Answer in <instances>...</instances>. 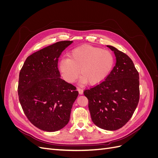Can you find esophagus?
I'll use <instances>...</instances> for the list:
<instances>
[{
	"mask_svg": "<svg viewBox=\"0 0 158 158\" xmlns=\"http://www.w3.org/2000/svg\"><path fill=\"white\" fill-rule=\"evenodd\" d=\"M77 90L78 91V92H79V94H80V95H82V94H83V89H82V88H77Z\"/></svg>",
	"mask_w": 158,
	"mask_h": 158,
	"instance_id": "esophagus-1",
	"label": "esophagus"
}]
</instances>
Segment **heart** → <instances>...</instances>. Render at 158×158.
Segmentation results:
<instances>
[{"label":"heart","mask_w":158,"mask_h":158,"mask_svg":"<svg viewBox=\"0 0 158 158\" xmlns=\"http://www.w3.org/2000/svg\"><path fill=\"white\" fill-rule=\"evenodd\" d=\"M114 63V56L109 51L82 45L72 51L70 58L62 59L59 69L66 82H74L80 73L83 82L95 85L107 77Z\"/></svg>","instance_id":"obj_1"}]
</instances>
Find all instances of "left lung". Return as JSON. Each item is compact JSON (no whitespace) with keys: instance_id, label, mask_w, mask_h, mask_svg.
Returning a JSON list of instances; mask_svg holds the SVG:
<instances>
[{"instance_id":"1","label":"left lung","mask_w":158,"mask_h":158,"mask_svg":"<svg viewBox=\"0 0 158 158\" xmlns=\"http://www.w3.org/2000/svg\"><path fill=\"white\" fill-rule=\"evenodd\" d=\"M116 64L103 82L84 90L93 123L107 131H116L130 120L140 98L139 74L128 55L107 45Z\"/></svg>"}]
</instances>
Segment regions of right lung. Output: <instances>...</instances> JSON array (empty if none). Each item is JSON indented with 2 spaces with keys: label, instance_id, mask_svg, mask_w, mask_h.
Returning a JSON list of instances; mask_svg holds the SVG:
<instances>
[{
  "label": "right lung",
  "instance_id": "1",
  "mask_svg": "<svg viewBox=\"0 0 158 158\" xmlns=\"http://www.w3.org/2000/svg\"><path fill=\"white\" fill-rule=\"evenodd\" d=\"M73 41H62L30 55L19 75L18 94L26 116L40 130L55 132L69 122L78 95L73 84L60 78V55Z\"/></svg>",
  "mask_w": 158,
  "mask_h": 158
}]
</instances>
